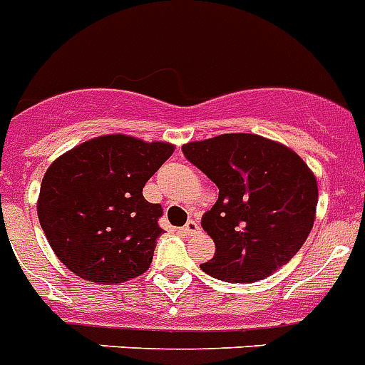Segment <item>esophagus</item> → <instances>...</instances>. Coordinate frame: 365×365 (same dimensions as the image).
Wrapping results in <instances>:
<instances>
[{
	"label": "esophagus",
	"mask_w": 365,
	"mask_h": 365,
	"mask_svg": "<svg viewBox=\"0 0 365 365\" xmlns=\"http://www.w3.org/2000/svg\"><path fill=\"white\" fill-rule=\"evenodd\" d=\"M182 232H185L186 236L195 235V232H199V223L195 220H190L188 223H186V225L182 227Z\"/></svg>",
	"instance_id": "34e87169"
}]
</instances>
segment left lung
<instances>
[{"label":"left lung","mask_w":365,"mask_h":365,"mask_svg":"<svg viewBox=\"0 0 365 365\" xmlns=\"http://www.w3.org/2000/svg\"><path fill=\"white\" fill-rule=\"evenodd\" d=\"M182 153L220 188L201 217L216 244L201 264L225 282H257L292 260L314 225L317 182L284 145L258 135L232 133L182 145Z\"/></svg>","instance_id":"1"}]
</instances>
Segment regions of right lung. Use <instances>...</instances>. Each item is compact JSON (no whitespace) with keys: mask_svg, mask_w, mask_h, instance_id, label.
I'll return each mask as SVG.
<instances>
[{"mask_svg":"<svg viewBox=\"0 0 365 365\" xmlns=\"http://www.w3.org/2000/svg\"><path fill=\"white\" fill-rule=\"evenodd\" d=\"M173 145L99 136L53 162L42 179L38 220L64 266L96 284H118L151 266L160 205L142 195Z\"/></svg>","mask_w":365,"mask_h":365,"instance_id":"add662e5","label":"right lung"}]
</instances>
